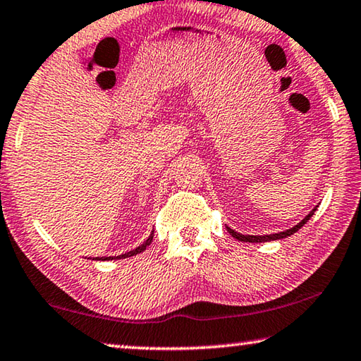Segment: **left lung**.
I'll list each match as a JSON object with an SVG mask.
<instances>
[{
    "label": "left lung",
    "instance_id": "8db88e82",
    "mask_svg": "<svg viewBox=\"0 0 361 361\" xmlns=\"http://www.w3.org/2000/svg\"><path fill=\"white\" fill-rule=\"evenodd\" d=\"M315 209H317V207H315ZM315 209H312L311 212H309L307 216H306L305 219H302L298 225H295V226H293V228L286 230V231H281V233H274V235H264V236H250V235H241V233H238V231H235V230H231V228H228V226H226V230H228V233H230V235H231L233 238L238 239V241H243V243H268V241H276V239H282V238L292 236L293 233L298 231V230L301 228V226L305 225V224L307 222V220L314 216Z\"/></svg>",
    "mask_w": 361,
    "mask_h": 361
}]
</instances>
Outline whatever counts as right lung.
Masks as SVG:
<instances>
[{"label": "right lung", "mask_w": 361, "mask_h": 361, "mask_svg": "<svg viewBox=\"0 0 361 361\" xmlns=\"http://www.w3.org/2000/svg\"><path fill=\"white\" fill-rule=\"evenodd\" d=\"M152 239H154V231L150 233V236L145 239V241L139 245V247H136L135 250H130V252H126V254H122V255H117V257H97V258H93V260H118V258H126V257H133V255H137V254H141V252H144L145 249L149 247L150 245V243H152Z\"/></svg>", "instance_id": "add662e5"}]
</instances>
